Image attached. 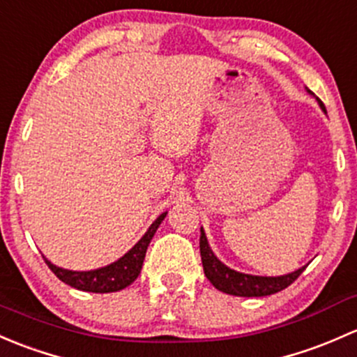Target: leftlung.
I'll return each mask as SVG.
<instances>
[{"label":"left lung","mask_w":357,"mask_h":357,"mask_svg":"<svg viewBox=\"0 0 357 357\" xmlns=\"http://www.w3.org/2000/svg\"><path fill=\"white\" fill-rule=\"evenodd\" d=\"M307 93H310L311 96H314L310 89H307ZM316 101H318L319 108L326 113L325 105H323L318 98H316ZM199 251H201V261H203L206 278L211 282L213 287H216L225 294H230V296H238V297L271 296V294H277L280 292V290L287 289L289 285L292 284V282L296 280L304 270H306V266H301L299 270L292 271V273H287V275H280V277H259V275H249V273L235 271L216 258L215 252H213L211 248H209L208 238H206V234L203 229H201Z\"/></svg>","instance_id":"8db88e82"}]
</instances>
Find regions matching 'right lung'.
Segmentation results:
<instances>
[{"instance_id": "1", "label": "right lung", "mask_w": 357, "mask_h": 357, "mask_svg": "<svg viewBox=\"0 0 357 357\" xmlns=\"http://www.w3.org/2000/svg\"><path fill=\"white\" fill-rule=\"evenodd\" d=\"M165 216H167V211L161 213V215L154 220L151 227L148 229V232L142 235L141 241H139L130 251L125 252L122 258L116 259L115 263L106 264V266L102 268H96V270L89 271H73L56 266V264L51 263L50 259H46V256H43V258L46 261L47 266H50V270L53 271L61 282L70 285V287L94 294L119 292V290L128 287V285L139 277L149 242H151V238L154 237V234H156L160 223L165 220Z\"/></svg>"}]
</instances>
